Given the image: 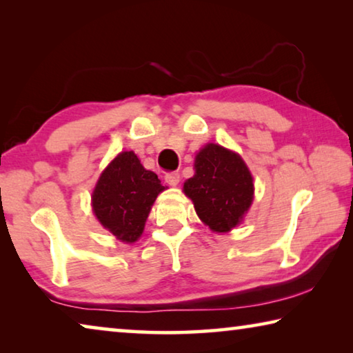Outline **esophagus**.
Here are the masks:
<instances>
[{"instance_id": "1", "label": "esophagus", "mask_w": 353, "mask_h": 353, "mask_svg": "<svg viewBox=\"0 0 353 353\" xmlns=\"http://www.w3.org/2000/svg\"><path fill=\"white\" fill-rule=\"evenodd\" d=\"M165 182L171 185V187H176V185L181 182V174H179L177 171H171V172H166L165 174Z\"/></svg>"}]
</instances>
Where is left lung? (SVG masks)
<instances>
[{
  "label": "left lung",
  "mask_w": 353,
  "mask_h": 353,
  "mask_svg": "<svg viewBox=\"0 0 353 353\" xmlns=\"http://www.w3.org/2000/svg\"><path fill=\"white\" fill-rule=\"evenodd\" d=\"M194 176L183 183L198 216L213 232H229L240 223L254 199L252 176L240 155L219 145L202 148Z\"/></svg>",
  "instance_id": "8db88e82"
}]
</instances>
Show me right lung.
<instances>
[{
	"instance_id": "add662e5",
	"label": "right lung",
	"mask_w": 353,
	"mask_h": 353,
	"mask_svg": "<svg viewBox=\"0 0 353 353\" xmlns=\"http://www.w3.org/2000/svg\"><path fill=\"white\" fill-rule=\"evenodd\" d=\"M155 172L143 168L132 151L117 155L107 166L93 191V212L118 240H139L151 207L160 191Z\"/></svg>"
}]
</instances>
